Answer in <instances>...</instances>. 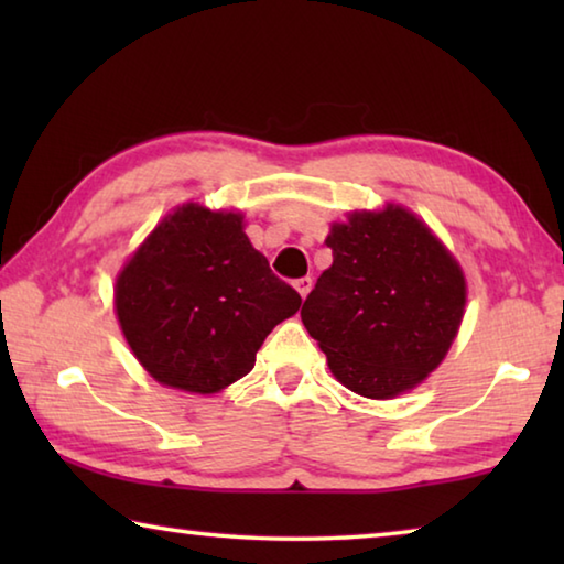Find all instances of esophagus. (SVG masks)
Returning a JSON list of instances; mask_svg holds the SVG:
<instances>
[{
    "label": "esophagus",
    "instance_id": "obj_1",
    "mask_svg": "<svg viewBox=\"0 0 564 564\" xmlns=\"http://www.w3.org/2000/svg\"><path fill=\"white\" fill-rule=\"evenodd\" d=\"M293 285H295V291L301 293V299H305V295H308L311 289H313V279H308V275H305V279L293 281Z\"/></svg>",
    "mask_w": 564,
    "mask_h": 564
}]
</instances>
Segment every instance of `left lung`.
I'll list each match as a JSON object with an SVG mask.
<instances>
[{"label":"left lung","mask_w":564,"mask_h":564,"mask_svg":"<svg viewBox=\"0 0 564 564\" xmlns=\"http://www.w3.org/2000/svg\"><path fill=\"white\" fill-rule=\"evenodd\" d=\"M326 243L333 265L308 293L301 318L330 373L376 400L415 388L445 358L463 321L460 265L400 206L350 214Z\"/></svg>","instance_id":"left-lung-1"}]
</instances>
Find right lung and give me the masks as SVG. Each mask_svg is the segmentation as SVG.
Returning <instances> with one entry per match:
<instances>
[{
	"label": "right lung",
	"instance_id": "add662e5",
	"mask_svg": "<svg viewBox=\"0 0 564 564\" xmlns=\"http://www.w3.org/2000/svg\"><path fill=\"white\" fill-rule=\"evenodd\" d=\"M301 308L243 234V216L188 204L161 221L117 281V316L159 383L216 393L253 368L265 336Z\"/></svg>",
	"mask_w": 564,
	"mask_h": 564
}]
</instances>
